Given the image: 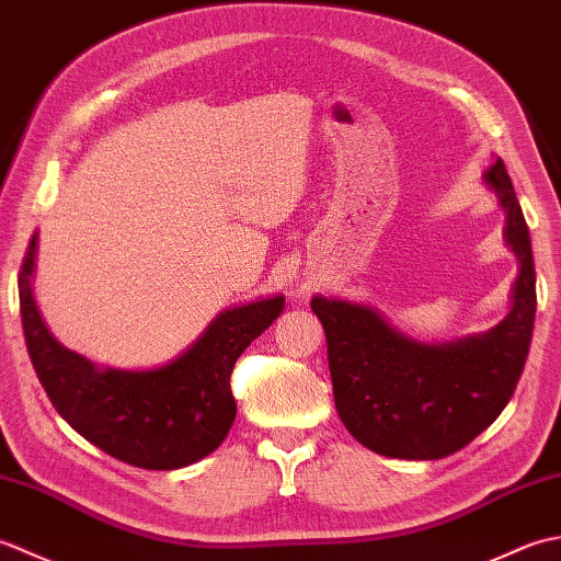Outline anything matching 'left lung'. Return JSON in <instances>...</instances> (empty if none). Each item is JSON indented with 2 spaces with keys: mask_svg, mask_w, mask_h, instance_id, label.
I'll list each match as a JSON object with an SVG mask.
<instances>
[{
  "mask_svg": "<svg viewBox=\"0 0 561 561\" xmlns=\"http://www.w3.org/2000/svg\"><path fill=\"white\" fill-rule=\"evenodd\" d=\"M506 211L504 241L518 257L511 308L492 330L416 342L374 306L313 296L325 328L335 408L362 446L388 458L438 460L468 446L511 400L535 325V265L526 217L502 159L484 171Z\"/></svg>",
  "mask_w": 561,
  "mask_h": 561,
  "instance_id": "obj_1",
  "label": "left lung"
}]
</instances>
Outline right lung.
I'll return each mask as SVG.
<instances>
[{
	"label": "right lung",
	"instance_id": "add662e5",
	"mask_svg": "<svg viewBox=\"0 0 561 561\" xmlns=\"http://www.w3.org/2000/svg\"><path fill=\"white\" fill-rule=\"evenodd\" d=\"M35 267L38 231L19 274L21 323L35 374L75 432L145 470L185 468L221 446L236 420L233 364L279 318L282 294L226 308L169 364L127 371L101 368L55 340L35 301Z\"/></svg>",
	"mask_w": 561,
	"mask_h": 561
}]
</instances>
